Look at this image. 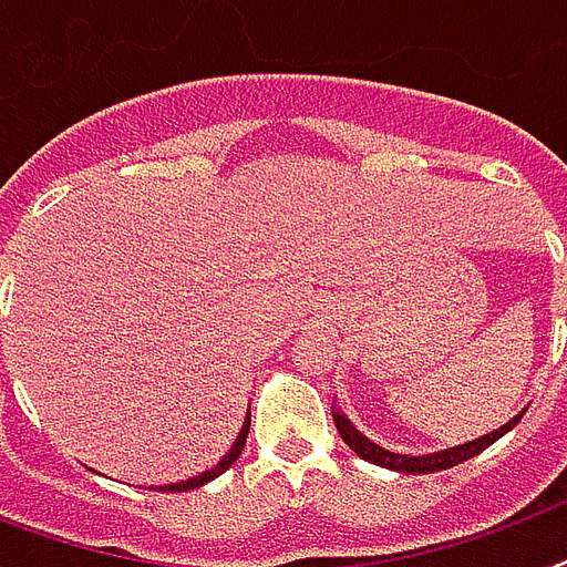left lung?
I'll use <instances>...</instances> for the list:
<instances>
[{"mask_svg": "<svg viewBox=\"0 0 567 567\" xmlns=\"http://www.w3.org/2000/svg\"><path fill=\"white\" fill-rule=\"evenodd\" d=\"M524 412H527V409H524ZM524 412L515 414L509 423H503L501 430L488 432V435H480V439L474 441H465V444H456V447L439 450V453H423V456H405V453H394V450L379 447L377 441H371L364 432L355 430L353 421L332 405V417H336V426L338 432H341V439H344L347 447L353 450L355 456H362L364 462L382 465L388 467V471H400V474H432V471H447V467L453 465H462L467 458L480 456L485 447H492L497 439H503V435L524 417Z\"/></svg>", "mask_w": 567, "mask_h": 567, "instance_id": "obj_1", "label": "left lung"}]
</instances>
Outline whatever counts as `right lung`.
Returning a JSON list of instances; mask_svg holds the SVG:
<instances>
[{"mask_svg": "<svg viewBox=\"0 0 567 567\" xmlns=\"http://www.w3.org/2000/svg\"><path fill=\"white\" fill-rule=\"evenodd\" d=\"M247 432H249V414L244 417V426H240L238 439L231 441V447L226 450V456L217 462L214 467H208V471H203L199 476H190V480H182V483H171V485H155V488H162V492H190V488H199V485L212 483L214 476H220L223 471H229L235 462H238L240 450H244V444H247Z\"/></svg>", "mask_w": 567, "mask_h": 567, "instance_id": "obj_1", "label": "right lung"}]
</instances>
